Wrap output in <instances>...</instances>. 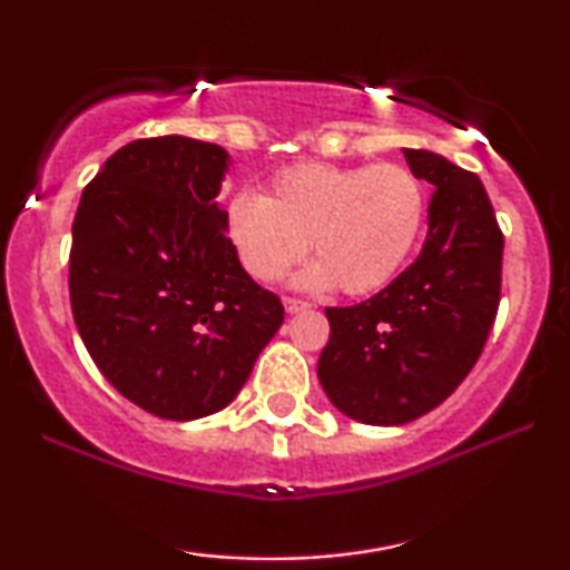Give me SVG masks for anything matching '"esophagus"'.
Segmentation results:
<instances>
[{
    "instance_id": "esophagus-1",
    "label": "esophagus",
    "mask_w": 570,
    "mask_h": 570,
    "mask_svg": "<svg viewBox=\"0 0 570 570\" xmlns=\"http://www.w3.org/2000/svg\"><path fill=\"white\" fill-rule=\"evenodd\" d=\"M283 303H285L287 314H301V311H308L311 308V303L301 301V298H285Z\"/></svg>"
}]
</instances>
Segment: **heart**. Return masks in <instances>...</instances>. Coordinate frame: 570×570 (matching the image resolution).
I'll list each match as a JSON object with an SVG mask.
<instances>
[{"instance_id":"b5f03b06","label":"heart","mask_w":570,"mask_h":570,"mask_svg":"<svg viewBox=\"0 0 570 570\" xmlns=\"http://www.w3.org/2000/svg\"><path fill=\"white\" fill-rule=\"evenodd\" d=\"M423 220V184L404 166L301 163L272 178L267 197H233L225 233L240 267L259 283L283 277L311 244L318 262L303 283L368 295L400 272Z\"/></svg>"}]
</instances>
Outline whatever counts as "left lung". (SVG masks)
<instances>
[{"label": "left lung", "mask_w": 570, "mask_h": 570, "mask_svg": "<svg viewBox=\"0 0 570 570\" xmlns=\"http://www.w3.org/2000/svg\"><path fill=\"white\" fill-rule=\"evenodd\" d=\"M404 158L435 189L423 252L373 298L326 308L318 357L326 396L365 425L439 407L478 363L501 303L503 233L478 174L428 150Z\"/></svg>", "instance_id": "8db88e82"}]
</instances>
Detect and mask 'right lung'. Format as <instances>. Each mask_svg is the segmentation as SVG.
<instances>
[{"mask_svg": "<svg viewBox=\"0 0 570 570\" xmlns=\"http://www.w3.org/2000/svg\"><path fill=\"white\" fill-rule=\"evenodd\" d=\"M225 170L213 142L135 139L85 186L72 223L77 332L116 392L155 417L223 410L285 318L225 236Z\"/></svg>", "mask_w": 570, "mask_h": 570, "instance_id": "1", "label": "right lung"}]
</instances>
